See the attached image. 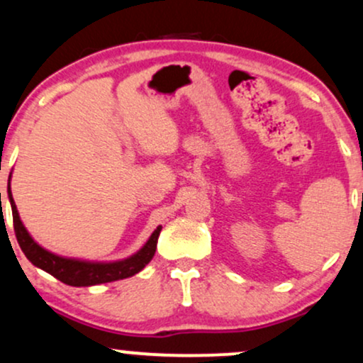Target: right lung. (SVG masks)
I'll return each mask as SVG.
<instances>
[{
  "label": "right lung",
  "instance_id": "add662e5",
  "mask_svg": "<svg viewBox=\"0 0 363 363\" xmlns=\"http://www.w3.org/2000/svg\"><path fill=\"white\" fill-rule=\"evenodd\" d=\"M11 181V174H10ZM1 198V193H0ZM8 201L11 204L13 213V226H15L16 240H18L21 252L25 257L32 262L35 267L45 270L47 274L59 279L60 282L67 284L74 287H89L98 286V284H106L113 281H120V279L132 277L138 274L145 265L154 259L157 250V242H159V235L162 226H157L150 238L147 240L145 245L137 250L133 255L126 257L120 260H84V259H74V257L57 255V253L43 248L40 243L33 240L28 230L25 228L23 221H21L18 209H16L15 199L11 194V186L8 182Z\"/></svg>",
  "mask_w": 363,
  "mask_h": 363
}]
</instances>
